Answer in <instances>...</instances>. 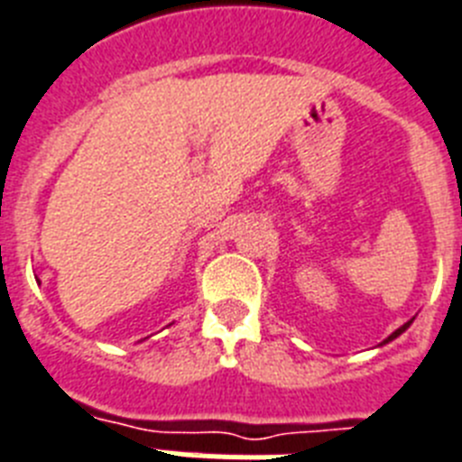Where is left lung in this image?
I'll use <instances>...</instances> for the list:
<instances>
[{
    "label": "left lung",
    "instance_id": "1",
    "mask_svg": "<svg viewBox=\"0 0 462 462\" xmlns=\"http://www.w3.org/2000/svg\"><path fill=\"white\" fill-rule=\"evenodd\" d=\"M409 327H411V321H406L404 327H399V328H397V331H394V333H390V336H387V338H385V340H383V343H390V340H394V338H397V336H402V333H404V331H406V328H409Z\"/></svg>",
    "mask_w": 462,
    "mask_h": 462
}]
</instances>
